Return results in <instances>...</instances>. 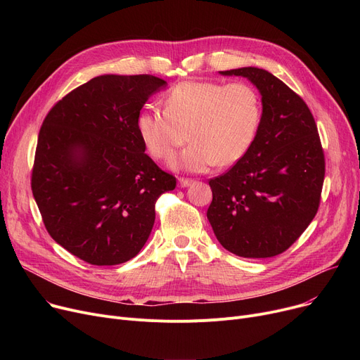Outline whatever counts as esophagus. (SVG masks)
Masks as SVG:
<instances>
[{
    "instance_id": "1",
    "label": "esophagus",
    "mask_w": 360,
    "mask_h": 360,
    "mask_svg": "<svg viewBox=\"0 0 360 360\" xmlns=\"http://www.w3.org/2000/svg\"><path fill=\"white\" fill-rule=\"evenodd\" d=\"M193 179H185V178H179V181H178V184H179V186L181 188H186V186H190V185H193Z\"/></svg>"
}]
</instances>
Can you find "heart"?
I'll return each mask as SVG.
<instances>
[{"instance_id":"obj_1","label":"heart","mask_w":360,"mask_h":360,"mask_svg":"<svg viewBox=\"0 0 360 360\" xmlns=\"http://www.w3.org/2000/svg\"><path fill=\"white\" fill-rule=\"evenodd\" d=\"M259 121L261 101L250 84L185 82L167 93L165 109H143L137 129L156 159L172 156L190 131L193 143L170 166L204 172L217 163L233 165L247 155Z\"/></svg>"}]
</instances>
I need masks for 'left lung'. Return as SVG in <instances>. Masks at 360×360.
<instances>
[{
    "label": "left lung",
    "instance_id": "8db88e82",
    "mask_svg": "<svg viewBox=\"0 0 360 360\" xmlns=\"http://www.w3.org/2000/svg\"><path fill=\"white\" fill-rule=\"evenodd\" d=\"M250 80L261 94L257 137L228 172L210 179L207 210L224 250L243 258L285 252L319 205L324 151L307 103L271 72L257 67L219 71Z\"/></svg>",
    "mask_w": 360,
    "mask_h": 360
}]
</instances>
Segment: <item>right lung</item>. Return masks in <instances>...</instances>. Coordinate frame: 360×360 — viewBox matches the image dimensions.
<instances>
[{
    "label": "right lung",
    "instance_id": "obj_1",
    "mask_svg": "<svg viewBox=\"0 0 360 360\" xmlns=\"http://www.w3.org/2000/svg\"><path fill=\"white\" fill-rule=\"evenodd\" d=\"M167 83L103 74L70 91L37 137L32 191L52 239L93 266L134 258L155 224L158 198L176 179L144 151L137 117Z\"/></svg>",
    "mask_w": 360,
    "mask_h": 360
}]
</instances>
